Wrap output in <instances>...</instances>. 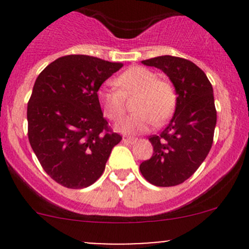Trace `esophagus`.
Here are the masks:
<instances>
[{
    "label": "esophagus",
    "instance_id": "obj_1",
    "mask_svg": "<svg viewBox=\"0 0 249 249\" xmlns=\"http://www.w3.org/2000/svg\"><path fill=\"white\" fill-rule=\"evenodd\" d=\"M137 141V139H135V137H124V139H123V142L124 143H134V142H136Z\"/></svg>",
    "mask_w": 249,
    "mask_h": 249
}]
</instances>
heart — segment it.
Segmentation results:
<instances>
[{
    "label": "heart",
    "mask_w": 249,
    "mask_h": 249,
    "mask_svg": "<svg viewBox=\"0 0 249 249\" xmlns=\"http://www.w3.org/2000/svg\"><path fill=\"white\" fill-rule=\"evenodd\" d=\"M119 90L102 85L97 90V101L105 117L109 120L119 119L125 110L124 97L137 92L134 102L136 113L123 118L117 130L123 134L134 135L145 132L153 124H162L172 114L177 95L171 83L161 80L158 74L142 66H132L115 79Z\"/></svg>",
    "instance_id": "obj_1"
}]
</instances>
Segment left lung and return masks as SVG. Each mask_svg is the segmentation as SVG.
<instances>
[{
    "mask_svg": "<svg viewBox=\"0 0 249 249\" xmlns=\"http://www.w3.org/2000/svg\"><path fill=\"white\" fill-rule=\"evenodd\" d=\"M142 64L167 74L177 102L167 126L149 137L153 155L140 165V171L157 187H173L199 169L212 147L217 123L213 88L205 72L183 57L164 55Z\"/></svg>",
    "mask_w": 249,
    "mask_h": 249,
    "instance_id": "1",
    "label": "left lung"
}]
</instances>
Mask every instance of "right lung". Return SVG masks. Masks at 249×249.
Masks as SVG:
<instances>
[{
  "label": "right lung",
  "instance_id": "right-lung-1",
  "mask_svg": "<svg viewBox=\"0 0 249 249\" xmlns=\"http://www.w3.org/2000/svg\"><path fill=\"white\" fill-rule=\"evenodd\" d=\"M122 67L89 55H66L37 77L27 104V135L39 164L59 184L91 185L122 141L97 101L102 83Z\"/></svg>",
  "mask_w": 249,
  "mask_h": 249
}]
</instances>
